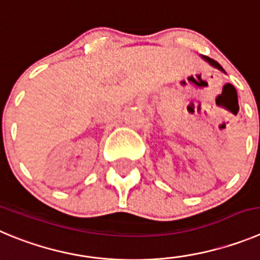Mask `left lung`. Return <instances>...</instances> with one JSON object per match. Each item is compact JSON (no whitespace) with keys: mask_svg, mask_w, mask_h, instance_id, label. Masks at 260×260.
Instances as JSON below:
<instances>
[{"mask_svg":"<svg viewBox=\"0 0 260 260\" xmlns=\"http://www.w3.org/2000/svg\"><path fill=\"white\" fill-rule=\"evenodd\" d=\"M204 59L207 60L208 62H209L210 65H212V67H214V68H217V69H219V70H222V72H224V69H223L222 67H220L219 64H218L217 61H215V60H213V59H210V57H208V56H203Z\"/></svg>","mask_w":260,"mask_h":260,"instance_id":"1","label":"left lung"}]
</instances>
